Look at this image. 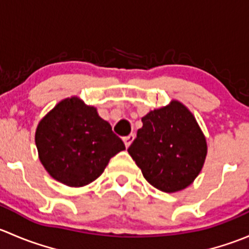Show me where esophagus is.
Returning a JSON list of instances; mask_svg holds the SVG:
<instances>
[{
  "label": "esophagus",
  "mask_w": 249,
  "mask_h": 249,
  "mask_svg": "<svg viewBox=\"0 0 249 249\" xmlns=\"http://www.w3.org/2000/svg\"><path fill=\"white\" fill-rule=\"evenodd\" d=\"M135 140V135L134 134H131V135H129V136H126V137H124V143H125V147L126 148H129L130 147V144H131L132 143V141Z\"/></svg>",
  "instance_id": "34e87169"
}]
</instances>
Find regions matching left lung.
<instances>
[{"mask_svg":"<svg viewBox=\"0 0 249 249\" xmlns=\"http://www.w3.org/2000/svg\"><path fill=\"white\" fill-rule=\"evenodd\" d=\"M127 152L148 183L165 193L185 189L199 176L207 143L196 119L179 101L150 110Z\"/></svg>","mask_w":249,"mask_h":249,"instance_id":"obj_1","label":"left lung"}]
</instances>
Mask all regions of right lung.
Wrapping results in <instances>:
<instances>
[{
	"instance_id": "right-lung-1",
	"label": "right lung",
	"mask_w": 249,
	"mask_h": 249,
	"mask_svg": "<svg viewBox=\"0 0 249 249\" xmlns=\"http://www.w3.org/2000/svg\"><path fill=\"white\" fill-rule=\"evenodd\" d=\"M35 141L47 172L76 188L99 178L110 158L125 149L109 123L77 96L60 101L43 117Z\"/></svg>"
}]
</instances>
